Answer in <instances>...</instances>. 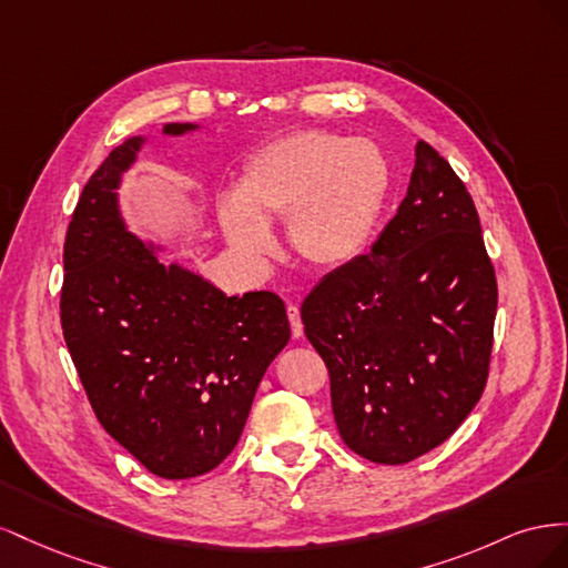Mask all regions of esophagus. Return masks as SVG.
<instances>
[{
    "mask_svg": "<svg viewBox=\"0 0 568 568\" xmlns=\"http://www.w3.org/2000/svg\"><path fill=\"white\" fill-rule=\"evenodd\" d=\"M286 315H288V322H291V334H294V338H301V336H303L301 311H298L296 305H288V307H286Z\"/></svg>",
    "mask_w": 568,
    "mask_h": 568,
    "instance_id": "esophagus-1",
    "label": "esophagus"
}]
</instances>
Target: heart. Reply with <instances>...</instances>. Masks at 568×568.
<instances>
[{"label": "heart", "mask_w": 568, "mask_h": 568, "mask_svg": "<svg viewBox=\"0 0 568 568\" xmlns=\"http://www.w3.org/2000/svg\"><path fill=\"white\" fill-rule=\"evenodd\" d=\"M390 194V163L369 140L298 130L255 149L236 192L220 199V225L234 251L261 261L274 251L270 222H286L303 263L336 270L365 253Z\"/></svg>", "instance_id": "obj_1"}]
</instances>
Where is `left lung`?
Segmentation results:
<instances>
[{
	"label": "left lung",
	"mask_w": 568,
	"mask_h": 568,
	"mask_svg": "<svg viewBox=\"0 0 568 568\" xmlns=\"http://www.w3.org/2000/svg\"><path fill=\"white\" fill-rule=\"evenodd\" d=\"M495 311L476 205L419 140L407 196L372 251L301 305L343 443L369 462L405 464L448 440L486 388Z\"/></svg>",
	"instance_id": "8db88e82"
}]
</instances>
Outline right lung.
Returning <instances> with one entry per match:
<instances>
[{
    "label": "right lung",
    "instance_id": "obj_1",
    "mask_svg": "<svg viewBox=\"0 0 568 568\" xmlns=\"http://www.w3.org/2000/svg\"><path fill=\"white\" fill-rule=\"evenodd\" d=\"M196 123H165L184 136ZM146 136L84 184L63 246L61 326L101 426L161 478L215 469L244 432L265 369L291 338L272 291L225 296L125 225L118 186Z\"/></svg>",
    "mask_w": 568,
    "mask_h": 568
}]
</instances>
